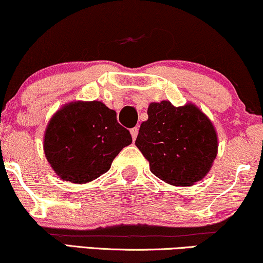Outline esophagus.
<instances>
[{"mask_svg": "<svg viewBox=\"0 0 263 263\" xmlns=\"http://www.w3.org/2000/svg\"><path fill=\"white\" fill-rule=\"evenodd\" d=\"M130 134H132L133 140H135L136 136H138V134H139V128H138V127L132 128V129H130Z\"/></svg>", "mask_w": 263, "mask_h": 263, "instance_id": "1", "label": "esophagus"}]
</instances>
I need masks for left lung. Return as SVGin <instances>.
Returning a JSON list of instances; mask_svg holds the SVG:
<instances>
[{"mask_svg": "<svg viewBox=\"0 0 263 263\" xmlns=\"http://www.w3.org/2000/svg\"><path fill=\"white\" fill-rule=\"evenodd\" d=\"M135 145L163 181L191 186L202 180L217 155V135L210 119L192 104L175 107L152 102Z\"/></svg>", "mask_w": 263, "mask_h": 263, "instance_id": "obj_1", "label": "left lung"}]
</instances>
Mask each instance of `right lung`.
Listing matches in <instances>:
<instances>
[{
    "label": "right lung",
    "mask_w": 263,
    "mask_h": 263,
    "mask_svg": "<svg viewBox=\"0 0 263 263\" xmlns=\"http://www.w3.org/2000/svg\"><path fill=\"white\" fill-rule=\"evenodd\" d=\"M130 144V133L118 123L114 110L100 101H77L50 119L44 153L59 177L84 183L106 173L116 156Z\"/></svg>",
    "instance_id": "1"
}]
</instances>
